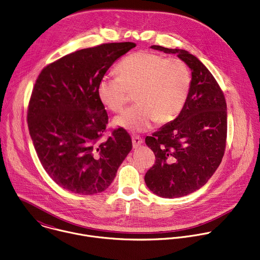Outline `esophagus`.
<instances>
[{
    "label": "esophagus",
    "mask_w": 260,
    "mask_h": 260,
    "mask_svg": "<svg viewBox=\"0 0 260 260\" xmlns=\"http://www.w3.org/2000/svg\"><path fill=\"white\" fill-rule=\"evenodd\" d=\"M133 147L134 149H137L139 146L143 144V140L140 137H133Z\"/></svg>",
    "instance_id": "34e87169"
}]
</instances>
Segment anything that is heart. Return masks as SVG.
Returning <instances> with one entry per match:
<instances>
[{"label":"heart","instance_id":"b5f03b06","mask_svg":"<svg viewBox=\"0 0 260 260\" xmlns=\"http://www.w3.org/2000/svg\"><path fill=\"white\" fill-rule=\"evenodd\" d=\"M118 76H103L97 85L100 102L119 112L136 91L138 102L115 117L114 124L142 133L157 121L167 123L182 110L187 100L191 75L179 58H168L152 51H139L124 57L116 67Z\"/></svg>","mask_w":260,"mask_h":260}]
</instances>
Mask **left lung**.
Listing matches in <instances>:
<instances>
[{
    "instance_id": "1",
    "label": "left lung",
    "mask_w": 260,
    "mask_h": 260,
    "mask_svg": "<svg viewBox=\"0 0 260 260\" xmlns=\"http://www.w3.org/2000/svg\"><path fill=\"white\" fill-rule=\"evenodd\" d=\"M151 47L177 54L191 70L190 91L179 115L145 140L156 157L145 175L147 186L161 198H180L203 187L221 164L227 104L218 82L197 56L184 49Z\"/></svg>"
}]
</instances>
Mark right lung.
Masks as SVG:
<instances>
[{"label":"right lung","mask_w":260,"mask_h":260,"mask_svg":"<svg viewBox=\"0 0 260 260\" xmlns=\"http://www.w3.org/2000/svg\"><path fill=\"white\" fill-rule=\"evenodd\" d=\"M135 46L114 42L77 50L46 66L36 79L27 111L29 134L46 173L69 191H104L133 148L122 127L102 139L108 115L97 85Z\"/></svg>","instance_id":"obj_1"}]
</instances>
